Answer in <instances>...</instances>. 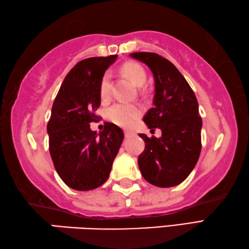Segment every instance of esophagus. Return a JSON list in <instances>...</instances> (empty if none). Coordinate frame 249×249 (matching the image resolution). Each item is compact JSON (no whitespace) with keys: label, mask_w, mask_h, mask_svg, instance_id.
I'll list each match as a JSON object with an SVG mask.
<instances>
[{"label":"esophagus","mask_w":249,"mask_h":249,"mask_svg":"<svg viewBox=\"0 0 249 249\" xmlns=\"http://www.w3.org/2000/svg\"><path fill=\"white\" fill-rule=\"evenodd\" d=\"M132 134H133V132H132V131H128V130H127V131H124V137H125V138L131 137Z\"/></svg>","instance_id":"34e87169"}]
</instances>
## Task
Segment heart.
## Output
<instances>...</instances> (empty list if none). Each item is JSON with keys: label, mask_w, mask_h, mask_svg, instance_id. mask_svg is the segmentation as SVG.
<instances>
[{"label": "heart", "mask_w": 249, "mask_h": 249, "mask_svg": "<svg viewBox=\"0 0 249 249\" xmlns=\"http://www.w3.org/2000/svg\"><path fill=\"white\" fill-rule=\"evenodd\" d=\"M121 71L131 80L134 85L141 87L146 82V71L141 64L137 62H125L121 67ZM111 91V74L106 72L102 76L99 83V95L103 99H107ZM142 109L138 105L115 104L107 109V119L122 128H130L139 117L141 116Z\"/></svg>", "instance_id": "obj_1"}]
</instances>
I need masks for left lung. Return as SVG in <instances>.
<instances>
[{
  "instance_id": "left-lung-1",
  "label": "left lung",
  "mask_w": 249,
  "mask_h": 249,
  "mask_svg": "<svg viewBox=\"0 0 249 249\" xmlns=\"http://www.w3.org/2000/svg\"><path fill=\"white\" fill-rule=\"evenodd\" d=\"M130 56L145 63L155 81L154 107L143 118L151 132L140 133L145 149L138 159L143 178L162 188L179 185L189 176L201 152L202 120L198 100L188 82L171 61L153 52H134Z\"/></svg>"
}]
</instances>
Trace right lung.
Masks as SVG:
<instances>
[{
    "label": "right lung",
    "mask_w": 249,
    "mask_h": 249,
    "mask_svg": "<svg viewBox=\"0 0 249 249\" xmlns=\"http://www.w3.org/2000/svg\"><path fill=\"white\" fill-rule=\"evenodd\" d=\"M118 55L80 61L68 73L52 105L47 124L54 168L70 188L86 191L108 179L124 140L118 125L106 122L102 132L90 130L100 106L99 83Z\"/></svg>",
    "instance_id": "add662e5"
}]
</instances>
